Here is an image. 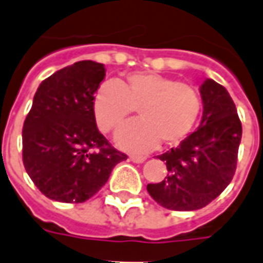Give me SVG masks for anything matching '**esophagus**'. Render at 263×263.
I'll return each mask as SVG.
<instances>
[{
	"mask_svg": "<svg viewBox=\"0 0 263 263\" xmlns=\"http://www.w3.org/2000/svg\"><path fill=\"white\" fill-rule=\"evenodd\" d=\"M129 160L134 162V163H143V162L146 160V158H143V156H137V155H131V156H129Z\"/></svg>",
	"mask_w": 263,
	"mask_h": 263,
	"instance_id": "1",
	"label": "esophagus"
}]
</instances>
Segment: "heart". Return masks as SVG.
<instances>
[{"label":"heart","mask_w":263,"mask_h":263,"mask_svg":"<svg viewBox=\"0 0 263 263\" xmlns=\"http://www.w3.org/2000/svg\"><path fill=\"white\" fill-rule=\"evenodd\" d=\"M137 108L139 121L122 126L115 142L132 152H146L162 143L176 146L192 132L201 111L200 94L187 83H180L154 71H138L125 81H105L92 98L98 128L112 132Z\"/></svg>","instance_id":"1"}]
</instances>
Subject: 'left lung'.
<instances>
[{
    "instance_id": "left-lung-1",
    "label": "left lung",
    "mask_w": 263,
    "mask_h": 263,
    "mask_svg": "<svg viewBox=\"0 0 263 263\" xmlns=\"http://www.w3.org/2000/svg\"><path fill=\"white\" fill-rule=\"evenodd\" d=\"M200 125L177 148L158 156L169 173L146 186L151 197L167 210L203 209L224 192L237 169L242 126L235 104L226 87L211 79L200 86Z\"/></svg>"
}]
</instances>
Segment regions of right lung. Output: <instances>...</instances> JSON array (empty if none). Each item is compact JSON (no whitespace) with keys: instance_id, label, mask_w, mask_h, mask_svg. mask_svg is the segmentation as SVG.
<instances>
[{"instance_id":"obj_1","label":"right lung","mask_w":263,"mask_h":263,"mask_svg":"<svg viewBox=\"0 0 263 263\" xmlns=\"http://www.w3.org/2000/svg\"><path fill=\"white\" fill-rule=\"evenodd\" d=\"M104 77V65L81 60L45 79L35 92L22 129V160L52 200L84 203L126 159L96 124L92 98Z\"/></svg>"}]
</instances>
